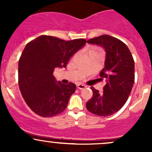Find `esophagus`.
<instances>
[{"mask_svg": "<svg viewBox=\"0 0 152 152\" xmlns=\"http://www.w3.org/2000/svg\"><path fill=\"white\" fill-rule=\"evenodd\" d=\"M87 87L85 85H84V84H78L77 85V88L78 89H80V90H83V89H85V87Z\"/></svg>", "mask_w": 152, "mask_h": 152, "instance_id": "1", "label": "esophagus"}]
</instances>
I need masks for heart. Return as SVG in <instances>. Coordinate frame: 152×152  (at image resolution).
<instances>
[{
  "mask_svg": "<svg viewBox=\"0 0 152 152\" xmlns=\"http://www.w3.org/2000/svg\"><path fill=\"white\" fill-rule=\"evenodd\" d=\"M90 53H99V54H102V50L99 48L93 47L89 50L88 54H90Z\"/></svg>",
  "mask_w": 152,
  "mask_h": 152,
  "instance_id": "1",
  "label": "heart"
}]
</instances>
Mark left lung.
Returning a JSON list of instances; mask_svg holds the SVG:
<instances>
[{"mask_svg": "<svg viewBox=\"0 0 152 152\" xmlns=\"http://www.w3.org/2000/svg\"><path fill=\"white\" fill-rule=\"evenodd\" d=\"M90 44L104 48V67L100 72L101 80L107 82L103 93L91 87L93 97L86 103L87 110L99 116H109L124 107L134 82V62L129 48L120 39L102 35L87 40Z\"/></svg>", "mask_w": 152, "mask_h": 152, "instance_id": "8db88e82", "label": "left lung"}]
</instances>
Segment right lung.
<instances>
[{
  "label": "right lung",
  "mask_w": 152,
  "mask_h": 152,
  "mask_svg": "<svg viewBox=\"0 0 152 152\" xmlns=\"http://www.w3.org/2000/svg\"><path fill=\"white\" fill-rule=\"evenodd\" d=\"M85 43V39L65 41L42 35L26 45L18 63V83L26 103L38 115L52 117L66 109L76 85L57 82L53 73L66 67Z\"/></svg>",
  "instance_id": "add662e5"
}]
</instances>
